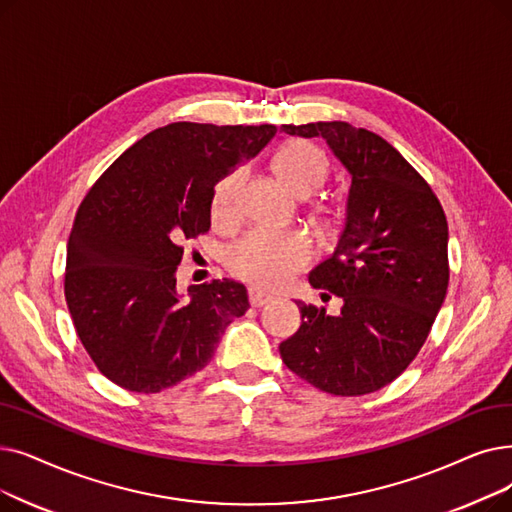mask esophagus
<instances>
[{
  "mask_svg": "<svg viewBox=\"0 0 512 512\" xmlns=\"http://www.w3.org/2000/svg\"><path fill=\"white\" fill-rule=\"evenodd\" d=\"M272 299H274V295L261 291L259 286H253L251 291H249V301H251V305H253V307H263L265 303H270Z\"/></svg>",
  "mask_w": 512,
  "mask_h": 512,
  "instance_id": "esophagus-1",
  "label": "esophagus"
}]
</instances>
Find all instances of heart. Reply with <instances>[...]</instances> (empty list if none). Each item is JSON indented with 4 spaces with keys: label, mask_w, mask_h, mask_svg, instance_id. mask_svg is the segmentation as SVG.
I'll list each match as a JSON object with an SVG mask.
<instances>
[{
    "label": "heart",
    "mask_w": 512,
    "mask_h": 512,
    "mask_svg": "<svg viewBox=\"0 0 512 512\" xmlns=\"http://www.w3.org/2000/svg\"><path fill=\"white\" fill-rule=\"evenodd\" d=\"M274 171L280 182L297 194H309L326 175V159L320 148L305 140L284 144L274 157ZM247 180V169L238 167L215 186L211 217L213 224L228 226L238 215L240 190ZM314 257L311 240L301 230H251L230 251V268L236 276L278 288L291 280Z\"/></svg>",
    "instance_id": "obj_1"
}]
</instances>
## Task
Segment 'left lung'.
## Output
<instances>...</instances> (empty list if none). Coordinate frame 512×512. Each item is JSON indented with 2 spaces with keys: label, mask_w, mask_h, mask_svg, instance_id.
I'll return each instance as SVG.
<instances>
[{
  "label": "left lung",
  "mask_w": 512,
  "mask_h": 512,
  "mask_svg": "<svg viewBox=\"0 0 512 512\" xmlns=\"http://www.w3.org/2000/svg\"><path fill=\"white\" fill-rule=\"evenodd\" d=\"M282 131L324 138L351 175L337 247L309 272L311 286L341 297V311L297 301L301 326L280 343L282 362L332 395L379 391L416 358L446 299V213L425 177L376 133L345 121Z\"/></svg>",
  "instance_id": "obj_1"
}]
</instances>
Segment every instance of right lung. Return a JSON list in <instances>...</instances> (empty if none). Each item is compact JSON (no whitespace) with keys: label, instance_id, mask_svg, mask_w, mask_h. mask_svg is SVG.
Here are the masks:
<instances>
[{"label":"right lung","instance_id":"add662e5","mask_svg":"<svg viewBox=\"0 0 512 512\" xmlns=\"http://www.w3.org/2000/svg\"><path fill=\"white\" fill-rule=\"evenodd\" d=\"M276 125L171 123L110 165L83 198L66 249L64 297L85 351L115 385L159 393L203 370L247 288L177 291L184 244L211 228L215 184L272 142Z\"/></svg>","mask_w":512,"mask_h":512}]
</instances>
